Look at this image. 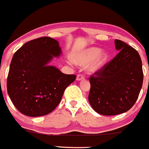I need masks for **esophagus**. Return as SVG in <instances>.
Wrapping results in <instances>:
<instances>
[{"instance_id":"34e87169","label":"esophagus","mask_w":149,"mask_h":149,"mask_svg":"<svg viewBox=\"0 0 149 149\" xmlns=\"http://www.w3.org/2000/svg\"><path fill=\"white\" fill-rule=\"evenodd\" d=\"M84 79H85V77H84L82 74H78L77 76V81L83 80Z\"/></svg>"}]
</instances>
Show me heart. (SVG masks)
I'll return each mask as SVG.
<instances>
[{
  "label": "heart",
  "instance_id": "b5f03b06",
  "mask_svg": "<svg viewBox=\"0 0 149 149\" xmlns=\"http://www.w3.org/2000/svg\"><path fill=\"white\" fill-rule=\"evenodd\" d=\"M108 58L109 54L105 50H101L98 47H88L77 53L73 61L82 67L88 64V72L95 73L104 67Z\"/></svg>",
  "mask_w": 149,
  "mask_h": 149
}]
</instances>
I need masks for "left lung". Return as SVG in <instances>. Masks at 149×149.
Segmentation results:
<instances>
[{
  "label": "left lung",
  "instance_id": "1",
  "mask_svg": "<svg viewBox=\"0 0 149 149\" xmlns=\"http://www.w3.org/2000/svg\"><path fill=\"white\" fill-rule=\"evenodd\" d=\"M114 44L118 54L90 77L88 101L94 111L102 115H117L130 109L143 80L138 51L120 40Z\"/></svg>",
  "mask_w": 149,
  "mask_h": 149
}]
</instances>
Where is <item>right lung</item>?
Listing matches in <instances>:
<instances>
[{"instance_id": "add662e5", "label": "right lung", "mask_w": 149, "mask_h": 149, "mask_svg": "<svg viewBox=\"0 0 149 149\" xmlns=\"http://www.w3.org/2000/svg\"><path fill=\"white\" fill-rule=\"evenodd\" d=\"M61 55L56 40L42 37L23 45L13 56L7 91L21 113L29 117L46 115L61 101L66 88L75 80L74 74H66L49 65Z\"/></svg>"}]
</instances>
